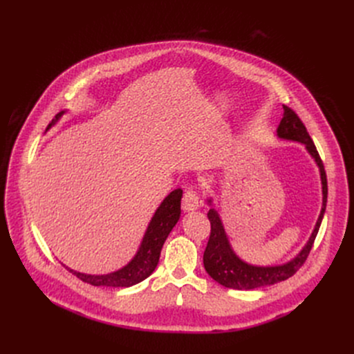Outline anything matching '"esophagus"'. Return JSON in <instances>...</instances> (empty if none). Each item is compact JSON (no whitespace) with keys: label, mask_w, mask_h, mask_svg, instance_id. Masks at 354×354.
<instances>
[{"label":"esophagus","mask_w":354,"mask_h":354,"mask_svg":"<svg viewBox=\"0 0 354 354\" xmlns=\"http://www.w3.org/2000/svg\"><path fill=\"white\" fill-rule=\"evenodd\" d=\"M199 207V195L195 189L189 188L185 191L183 198H182V209L185 212H191L195 211Z\"/></svg>","instance_id":"esophagus-1"}]
</instances>
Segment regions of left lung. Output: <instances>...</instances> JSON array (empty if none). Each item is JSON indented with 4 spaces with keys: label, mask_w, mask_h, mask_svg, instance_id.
<instances>
[{
    "label": "left lung",
    "mask_w": 354,
    "mask_h": 354,
    "mask_svg": "<svg viewBox=\"0 0 354 354\" xmlns=\"http://www.w3.org/2000/svg\"><path fill=\"white\" fill-rule=\"evenodd\" d=\"M283 107H284V116L277 127V136L284 140L303 143L307 149V152L314 159V162L317 163L319 171H320V179H322L323 207H322L319 219L315 222L314 231L311 232V236L308 238L304 248L297 254L291 261L281 266H268V267L251 266L243 261V259L234 252L228 241L227 232L224 230V224H222L218 212L214 208H211L208 212V219L211 222V235L208 239L205 252H203V267H205L207 272L216 283H219L221 286H224L227 288H234V290L261 288V287H267L275 283L284 281L291 275H294L306 263L326 212L327 176L324 171V165L320 159L317 149H315L307 132L304 123L300 120L299 116H297V113L292 109L287 106H283ZM208 203L212 205V199H208Z\"/></svg>",
    "instance_id": "obj_1"
}]
</instances>
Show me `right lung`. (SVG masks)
Here are the masks:
<instances>
[{"label":"right lung","instance_id":"obj_1","mask_svg":"<svg viewBox=\"0 0 354 354\" xmlns=\"http://www.w3.org/2000/svg\"><path fill=\"white\" fill-rule=\"evenodd\" d=\"M63 115L64 111H60V113L55 115V118L51 120L47 129H50ZM180 199L182 189H175L162 201L151 222H149L136 255L132 258V261H129V264H126L123 268L103 275H90L77 272L68 267L66 268L77 278H80L82 281L96 287L126 288L143 281L145 278H147L155 271L159 263L160 250L165 244V241L172 231V228L176 225V222L179 221Z\"/></svg>","mask_w":354,"mask_h":354}]
</instances>
